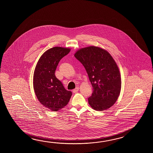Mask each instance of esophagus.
I'll return each mask as SVG.
<instances>
[{
    "label": "esophagus",
    "instance_id": "obj_1",
    "mask_svg": "<svg viewBox=\"0 0 153 153\" xmlns=\"http://www.w3.org/2000/svg\"><path fill=\"white\" fill-rule=\"evenodd\" d=\"M79 87H77V88H75V89H74V90H73V92L74 93H76V92L79 91Z\"/></svg>",
    "mask_w": 153,
    "mask_h": 153
}]
</instances>
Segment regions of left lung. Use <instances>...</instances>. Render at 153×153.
Listing matches in <instances>:
<instances>
[{"instance_id": "1", "label": "left lung", "mask_w": 153, "mask_h": 153, "mask_svg": "<svg viewBox=\"0 0 153 153\" xmlns=\"http://www.w3.org/2000/svg\"><path fill=\"white\" fill-rule=\"evenodd\" d=\"M74 56L84 65L92 86V94L88 98L90 106L97 111L111 107L121 86L119 69L114 59L104 49L94 46L79 50Z\"/></svg>"}]
</instances>
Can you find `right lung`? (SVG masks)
<instances>
[{
  "label": "right lung",
  "mask_w": 153,
  "mask_h": 153,
  "mask_svg": "<svg viewBox=\"0 0 153 153\" xmlns=\"http://www.w3.org/2000/svg\"><path fill=\"white\" fill-rule=\"evenodd\" d=\"M70 51L61 47L47 50L40 57L34 73L33 87L36 97L41 104L53 111L65 107L72 96V92L65 90L55 74L60 60Z\"/></svg>",
  "instance_id": "add662e5"
}]
</instances>
